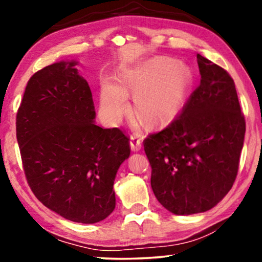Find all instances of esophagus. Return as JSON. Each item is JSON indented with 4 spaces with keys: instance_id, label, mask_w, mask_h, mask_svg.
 <instances>
[{
    "instance_id": "esophagus-1",
    "label": "esophagus",
    "mask_w": 262,
    "mask_h": 262,
    "mask_svg": "<svg viewBox=\"0 0 262 262\" xmlns=\"http://www.w3.org/2000/svg\"><path fill=\"white\" fill-rule=\"evenodd\" d=\"M130 146L132 151H139L142 149V141L138 135H132L130 137Z\"/></svg>"
}]
</instances>
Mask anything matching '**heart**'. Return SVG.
I'll list each match as a JSON object with an SVG mask.
<instances>
[{
    "label": "heart",
    "mask_w": 262,
    "mask_h": 262,
    "mask_svg": "<svg viewBox=\"0 0 262 262\" xmlns=\"http://www.w3.org/2000/svg\"><path fill=\"white\" fill-rule=\"evenodd\" d=\"M191 83L192 74L186 64L155 57L123 69L120 84L110 78L102 81L101 112L108 123H119L132 95L135 113L143 123L150 127L166 125L184 108Z\"/></svg>",
    "instance_id": "obj_1"
}]
</instances>
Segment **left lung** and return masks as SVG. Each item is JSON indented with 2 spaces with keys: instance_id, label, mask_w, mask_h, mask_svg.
<instances>
[{
  "instance_id": "1",
  "label": "left lung",
  "mask_w": 262,
  "mask_h": 262,
  "mask_svg": "<svg viewBox=\"0 0 262 262\" xmlns=\"http://www.w3.org/2000/svg\"><path fill=\"white\" fill-rule=\"evenodd\" d=\"M196 62L200 84L182 113L144 141L154 194L180 216L209 211L228 194L246 134L234 80L199 53Z\"/></svg>"
}]
</instances>
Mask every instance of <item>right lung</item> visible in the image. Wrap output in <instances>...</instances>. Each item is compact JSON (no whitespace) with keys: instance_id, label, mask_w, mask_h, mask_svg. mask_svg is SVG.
Here are the masks:
<instances>
[{"instance_id":"add662e5","label":"right lung","mask_w":262,"mask_h":262,"mask_svg":"<svg viewBox=\"0 0 262 262\" xmlns=\"http://www.w3.org/2000/svg\"><path fill=\"white\" fill-rule=\"evenodd\" d=\"M77 64L53 63L30 78L16 138L34 195L66 220L93 224L113 212L114 179L131 150L123 131L95 124L91 88Z\"/></svg>"}]
</instances>
